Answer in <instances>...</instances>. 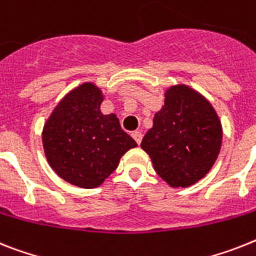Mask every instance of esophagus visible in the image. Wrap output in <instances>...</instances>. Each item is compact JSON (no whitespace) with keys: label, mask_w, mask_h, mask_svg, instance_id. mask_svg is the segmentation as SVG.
I'll use <instances>...</instances> for the list:
<instances>
[{"label":"esophagus","mask_w":256,"mask_h":256,"mask_svg":"<svg viewBox=\"0 0 256 256\" xmlns=\"http://www.w3.org/2000/svg\"><path fill=\"white\" fill-rule=\"evenodd\" d=\"M132 137L137 144H140L141 140H142V133L138 132V130H134V132H132Z\"/></svg>","instance_id":"34e87169"}]
</instances>
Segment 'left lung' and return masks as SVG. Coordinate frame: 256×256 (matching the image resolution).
<instances>
[{"instance_id":"8db88e82","label":"left lung","mask_w":256,"mask_h":256,"mask_svg":"<svg viewBox=\"0 0 256 256\" xmlns=\"http://www.w3.org/2000/svg\"><path fill=\"white\" fill-rule=\"evenodd\" d=\"M222 128L210 103L187 86H172L141 148L154 170L172 187H188L208 174L218 157Z\"/></svg>"}]
</instances>
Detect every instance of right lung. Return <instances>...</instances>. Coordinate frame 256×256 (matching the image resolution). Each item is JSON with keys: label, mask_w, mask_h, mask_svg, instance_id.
Listing matches in <instances>:
<instances>
[{"label": "right lung", "mask_w": 256, "mask_h": 256, "mask_svg": "<svg viewBox=\"0 0 256 256\" xmlns=\"http://www.w3.org/2000/svg\"><path fill=\"white\" fill-rule=\"evenodd\" d=\"M102 92L84 84L57 106L43 130V146L58 176L82 188L102 184L126 152L137 146L115 115L100 112Z\"/></svg>", "instance_id": "1"}]
</instances>
